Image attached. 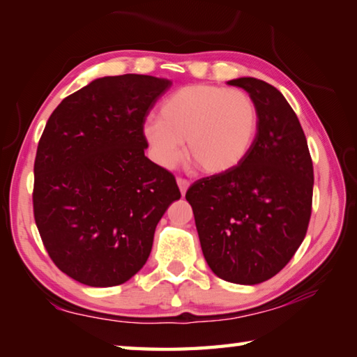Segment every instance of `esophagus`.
<instances>
[{
	"mask_svg": "<svg viewBox=\"0 0 357 357\" xmlns=\"http://www.w3.org/2000/svg\"><path fill=\"white\" fill-rule=\"evenodd\" d=\"M176 183H178V187H179L181 193H183V195H185V192H187V189H189V185H190L189 181L184 179V178H178Z\"/></svg>",
	"mask_w": 357,
	"mask_h": 357,
	"instance_id": "34e87169",
	"label": "esophagus"
}]
</instances>
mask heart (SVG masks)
Instances as JSON below:
<instances>
[{
    "instance_id": "b5f03b06",
    "label": "heart",
    "mask_w": 357,
    "mask_h": 357,
    "mask_svg": "<svg viewBox=\"0 0 357 357\" xmlns=\"http://www.w3.org/2000/svg\"><path fill=\"white\" fill-rule=\"evenodd\" d=\"M258 129V108L243 89L187 84L162 102L160 119L143 124L155 162L173 168L187 155L208 174L227 173L249 155Z\"/></svg>"
}]
</instances>
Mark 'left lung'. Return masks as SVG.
<instances>
[{"label":"left lung","instance_id":"obj_1","mask_svg":"<svg viewBox=\"0 0 357 357\" xmlns=\"http://www.w3.org/2000/svg\"><path fill=\"white\" fill-rule=\"evenodd\" d=\"M228 84L255 102V142L243 164L198 179L185 200L211 271L227 282L257 285L280 273L305 238L313 165L299 119L279 89L253 77Z\"/></svg>","mask_w":357,"mask_h":357}]
</instances>
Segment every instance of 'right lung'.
<instances>
[{
	"label": "right lung",
	"instance_id": "obj_1",
	"mask_svg": "<svg viewBox=\"0 0 357 357\" xmlns=\"http://www.w3.org/2000/svg\"><path fill=\"white\" fill-rule=\"evenodd\" d=\"M170 86L151 75L102 77L47 121L34 160V220L53 263L83 285L135 275L157 223L181 198L173 174L144 155V119Z\"/></svg>",
	"mask_w": 357,
	"mask_h": 357
}]
</instances>
